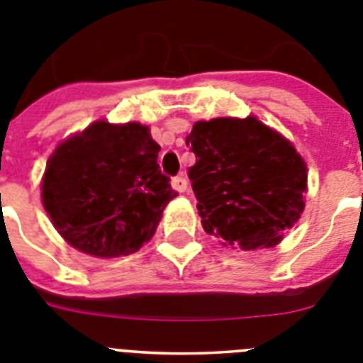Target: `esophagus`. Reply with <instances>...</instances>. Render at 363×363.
Returning a JSON list of instances; mask_svg holds the SVG:
<instances>
[{
    "label": "esophagus",
    "instance_id": "34e87169",
    "mask_svg": "<svg viewBox=\"0 0 363 363\" xmlns=\"http://www.w3.org/2000/svg\"><path fill=\"white\" fill-rule=\"evenodd\" d=\"M172 189H174V191H178V192H185L187 191V179H185V176H176V178H172Z\"/></svg>",
    "mask_w": 363,
    "mask_h": 363
}]
</instances>
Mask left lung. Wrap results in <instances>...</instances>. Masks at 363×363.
<instances>
[{
    "instance_id": "left-lung-1",
    "label": "left lung",
    "mask_w": 363,
    "mask_h": 363,
    "mask_svg": "<svg viewBox=\"0 0 363 363\" xmlns=\"http://www.w3.org/2000/svg\"><path fill=\"white\" fill-rule=\"evenodd\" d=\"M185 142L205 233L242 251L281 242L306 207L307 167L293 143L255 116L196 121Z\"/></svg>"
}]
</instances>
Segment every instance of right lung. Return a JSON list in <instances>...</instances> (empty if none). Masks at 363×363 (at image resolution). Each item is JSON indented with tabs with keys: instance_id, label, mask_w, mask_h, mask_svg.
Masks as SVG:
<instances>
[{
	"instance_id": "obj_1",
	"label": "right lung",
	"mask_w": 363,
	"mask_h": 363,
	"mask_svg": "<svg viewBox=\"0 0 363 363\" xmlns=\"http://www.w3.org/2000/svg\"><path fill=\"white\" fill-rule=\"evenodd\" d=\"M158 152L149 127L136 121H94L60 143L41 200L65 242L98 258L133 255L149 242L178 194L160 171Z\"/></svg>"
}]
</instances>
